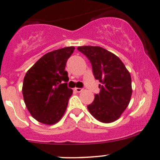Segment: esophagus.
<instances>
[{"label":"esophagus","mask_w":160,"mask_h":160,"mask_svg":"<svg viewBox=\"0 0 160 160\" xmlns=\"http://www.w3.org/2000/svg\"><path fill=\"white\" fill-rule=\"evenodd\" d=\"M74 90L76 92H82L83 90V89L82 88H75Z\"/></svg>","instance_id":"34e87169"}]
</instances>
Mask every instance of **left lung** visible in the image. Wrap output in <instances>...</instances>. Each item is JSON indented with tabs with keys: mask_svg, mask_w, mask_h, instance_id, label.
I'll return each mask as SVG.
<instances>
[{
	"mask_svg": "<svg viewBox=\"0 0 160 160\" xmlns=\"http://www.w3.org/2000/svg\"><path fill=\"white\" fill-rule=\"evenodd\" d=\"M78 49L91 62L95 78L101 82L100 92L87 106L89 113L102 122H114L129 104L132 93L131 75L120 58L107 49L92 46Z\"/></svg>",
	"mask_w": 160,
	"mask_h": 160,
	"instance_id": "8db88e82",
	"label": "left lung"
}]
</instances>
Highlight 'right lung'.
<instances>
[{"label":"right lung","instance_id":"1","mask_svg":"<svg viewBox=\"0 0 160 160\" xmlns=\"http://www.w3.org/2000/svg\"><path fill=\"white\" fill-rule=\"evenodd\" d=\"M74 50V47H68L47 53L24 78V101L31 115L38 122L55 124L65 113L73 92L67 86L69 78L65 68Z\"/></svg>","mask_w":160,"mask_h":160}]
</instances>
